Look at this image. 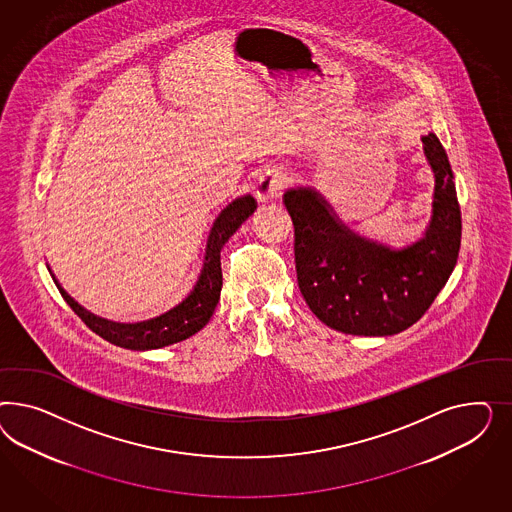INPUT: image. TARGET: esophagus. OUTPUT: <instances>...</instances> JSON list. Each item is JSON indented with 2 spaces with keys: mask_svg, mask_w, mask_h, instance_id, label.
I'll use <instances>...</instances> for the list:
<instances>
[{
  "mask_svg": "<svg viewBox=\"0 0 512 512\" xmlns=\"http://www.w3.org/2000/svg\"><path fill=\"white\" fill-rule=\"evenodd\" d=\"M287 184V176L285 172L272 169V171L264 172L263 176H259L257 186H255V197L259 202L272 201L274 197H278L279 191Z\"/></svg>",
  "mask_w": 512,
  "mask_h": 512,
  "instance_id": "obj_1",
  "label": "esophagus"
}]
</instances>
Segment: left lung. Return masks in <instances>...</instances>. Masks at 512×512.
Wrapping results in <instances>:
<instances>
[{
  "label": "left lung",
  "mask_w": 512,
  "mask_h": 512,
  "mask_svg": "<svg viewBox=\"0 0 512 512\" xmlns=\"http://www.w3.org/2000/svg\"><path fill=\"white\" fill-rule=\"evenodd\" d=\"M422 142L435 172L434 216L409 248L396 251L351 233L313 189L283 195L295 225L298 289L315 317L338 332L392 336L415 325L456 266L462 214L454 174L434 133Z\"/></svg>",
  "instance_id": "left-lung-1"
}]
</instances>
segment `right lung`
Segmentation results:
<instances>
[{
	"label": "right lung",
	"mask_w": 512,
	"mask_h": 512,
	"mask_svg": "<svg viewBox=\"0 0 512 512\" xmlns=\"http://www.w3.org/2000/svg\"><path fill=\"white\" fill-rule=\"evenodd\" d=\"M255 208L257 201L248 195L227 204L219 212L206 238V248L202 251L197 276L182 295L159 310L120 321L105 319L92 311L84 310L54 279L56 287L62 293L63 300L77 313L84 325L103 340L110 341L118 347L146 351L187 340L189 336L197 334L214 315L223 285L219 251L236 233V229L255 212Z\"/></svg>",
	"instance_id": "obj_1"
}]
</instances>
